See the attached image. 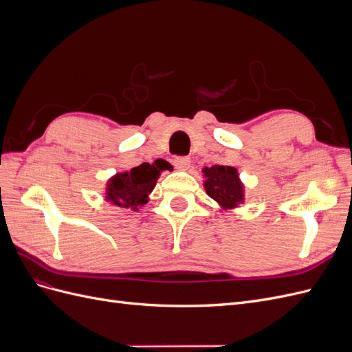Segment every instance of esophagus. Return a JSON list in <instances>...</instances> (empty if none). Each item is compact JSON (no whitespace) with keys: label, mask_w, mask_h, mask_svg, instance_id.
Masks as SVG:
<instances>
[{"label":"esophagus","mask_w":352,"mask_h":352,"mask_svg":"<svg viewBox=\"0 0 352 352\" xmlns=\"http://www.w3.org/2000/svg\"><path fill=\"white\" fill-rule=\"evenodd\" d=\"M175 167L176 168H180V170H185L190 166V160L188 157H176L175 162H173Z\"/></svg>","instance_id":"esophagus-1"}]
</instances>
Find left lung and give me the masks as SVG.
<instances>
[{
	"label": "left lung",
	"mask_w": 352,
	"mask_h": 352,
	"mask_svg": "<svg viewBox=\"0 0 352 352\" xmlns=\"http://www.w3.org/2000/svg\"><path fill=\"white\" fill-rule=\"evenodd\" d=\"M204 176L207 194L217 201L221 207L235 208L243 199V188L238 177L235 167L230 166H212L206 167Z\"/></svg>",
	"instance_id": "8db88e82"
}]
</instances>
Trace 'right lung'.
<instances>
[{"label":"right lung","instance_id":"1","mask_svg":"<svg viewBox=\"0 0 352 352\" xmlns=\"http://www.w3.org/2000/svg\"><path fill=\"white\" fill-rule=\"evenodd\" d=\"M168 168L164 160H157L153 164L142 163L131 168V172L117 173L109 180L107 201L123 208L138 210L148 202V194L155 186L162 170Z\"/></svg>","mask_w":352,"mask_h":352}]
</instances>
